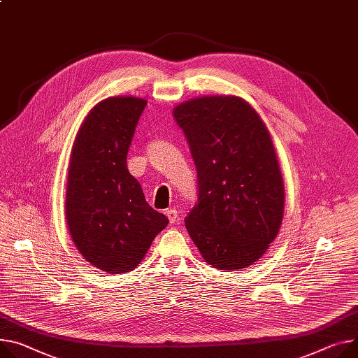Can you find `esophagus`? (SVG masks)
Here are the masks:
<instances>
[{
    "label": "esophagus",
    "instance_id": "esophagus-1",
    "mask_svg": "<svg viewBox=\"0 0 358 358\" xmlns=\"http://www.w3.org/2000/svg\"><path fill=\"white\" fill-rule=\"evenodd\" d=\"M166 216L169 217V222L171 224H175L176 219H178V210L175 208H171L166 210Z\"/></svg>",
    "mask_w": 358,
    "mask_h": 358
}]
</instances>
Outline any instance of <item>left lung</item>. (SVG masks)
<instances>
[{
	"instance_id": "obj_1",
	"label": "left lung",
	"mask_w": 358,
	"mask_h": 358,
	"mask_svg": "<svg viewBox=\"0 0 358 358\" xmlns=\"http://www.w3.org/2000/svg\"><path fill=\"white\" fill-rule=\"evenodd\" d=\"M198 171V205L186 229L209 265L238 271L277 238L285 190L271 134L238 96H202L173 108Z\"/></svg>"
}]
</instances>
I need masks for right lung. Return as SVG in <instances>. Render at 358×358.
<instances>
[{"instance_id": "right-lung-1", "label": "right lung", "mask_w": 358, "mask_h": 358, "mask_svg": "<svg viewBox=\"0 0 358 358\" xmlns=\"http://www.w3.org/2000/svg\"><path fill=\"white\" fill-rule=\"evenodd\" d=\"M134 96L99 101L73 143L66 219L77 251L107 273H124L142 262L169 219L145 199L126 157L146 106Z\"/></svg>"}]
</instances>
